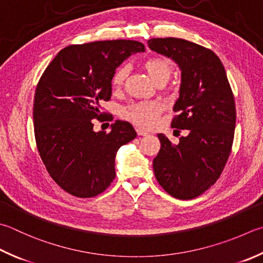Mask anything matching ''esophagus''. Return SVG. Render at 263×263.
Segmentation results:
<instances>
[{
    "instance_id": "esophagus-1",
    "label": "esophagus",
    "mask_w": 263,
    "mask_h": 263,
    "mask_svg": "<svg viewBox=\"0 0 263 263\" xmlns=\"http://www.w3.org/2000/svg\"><path fill=\"white\" fill-rule=\"evenodd\" d=\"M136 133H137L138 136H146V135H148V133L146 130H144V129H142V128H136Z\"/></svg>"
}]
</instances>
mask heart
Instances as JSON below:
<instances>
[{
    "label": "heart",
    "mask_w": 263,
    "mask_h": 263,
    "mask_svg": "<svg viewBox=\"0 0 263 263\" xmlns=\"http://www.w3.org/2000/svg\"><path fill=\"white\" fill-rule=\"evenodd\" d=\"M143 68L152 79V81L159 85H165L170 80L174 65L170 59L162 56H153L147 58L142 64ZM128 76V67L122 65L115 72L112 77V86L115 89H120L125 83ZM162 111V105L158 102H137L123 108L121 115L126 120L142 128H151L157 123L158 117Z\"/></svg>",
    "instance_id": "b5f03b06"
}]
</instances>
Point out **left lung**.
Instances as JSON below:
<instances>
[{
    "instance_id": "8db88e82",
    "label": "left lung",
    "mask_w": 263,
    "mask_h": 263,
    "mask_svg": "<svg viewBox=\"0 0 263 263\" xmlns=\"http://www.w3.org/2000/svg\"><path fill=\"white\" fill-rule=\"evenodd\" d=\"M147 44L181 67L172 127L189 130L178 144L158 134L160 150L153 172L171 196L193 199L217 181L230 156L236 127L234 93L222 62L211 49L176 37L151 39Z\"/></svg>"
}]
</instances>
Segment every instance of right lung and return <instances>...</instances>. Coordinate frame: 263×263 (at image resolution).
Masks as SVG:
<instances>
[{
	"instance_id": "obj_1",
	"label": "right lung",
	"mask_w": 263,
	"mask_h": 263,
	"mask_svg": "<svg viewBox=\"0 0 263 263\" xmlns=\"http://www.w3.org/2000/svg\"><path fill=\"white\" fill-rule=\"evenodd\" d=\"M144 51L132 40L71 44L40 78L33 104L36 147L49 175L70 195L95 197L115 180L117 152L137 134L126 121H116L110 133H95L93 123L113 120L101 104L110 101L116 68Z\"/></svg>"
}]
</instances>
